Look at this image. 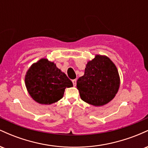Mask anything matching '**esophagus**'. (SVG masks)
Here are the masks:
<instances>
[{"instance_id": "34e87169", "label": "esophagus", "mask_w": 148, "mask_h": 148, "mask_svg": "<svg viewBox=\"0 0 148 148\" xmlns=\"http://www.w3.org/2000/svg\"><path fill=\"white\" fill-rule=\"evenodd\" d=\"M72 83H73V85H74V86H75L76 85V79L72 80Z\"/></svg>"}]
</instances>
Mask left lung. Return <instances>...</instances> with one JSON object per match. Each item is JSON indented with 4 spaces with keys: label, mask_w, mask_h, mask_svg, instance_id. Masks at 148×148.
Instances as JSON below:
<instances>
[{
    "label": "left lung",
    "mask_w": 148,
    "mask_h": 148,
    "mask_svg": "<svg viewBox=\"0 0 148 148\" xmlns=\"http://www.w3.org/2000/svg\"><path fill=\"white\" fill-rule=\"evenodd\" d=\"M120 86L117 67L108 57L97 55L86 64L84 75L76 82L81 99L95 106L114 98Z\"/></svg>",
    "instance_id": "1"
}]
</instances>
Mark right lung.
Returning a JSON list of instances; mask_svg holds the SVG:
<instances>
[{"instance_id": "obj_1", "label": "right lung", "mask_w": 148, "mask_h": 148, "mask_svg": "<svg viewBox=\"0 0 148 148\" xmlns=\"http://www.w3.org/2000/svg\"><path fill=\"white\" fill-rule=\"evenodd\" d=\"M28 93L37 102L51 104L62 99L64 89L73 86L67 75L53 62L42 58L34 63L25 76Z\"/></svg>"}]
</instances>
